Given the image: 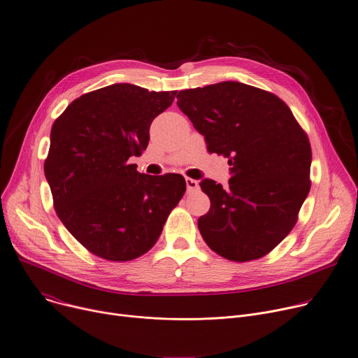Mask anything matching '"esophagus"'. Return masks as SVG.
<instances>
[{
  "label": "esophagus",
  "mask_w": 358,
  "mask_h": 358,
  "mask_svg": "<svg viewBox=\"0 0 358 358\" xmlns=\"http://www.w3.org/2000/svg\"><path fill=\"white\" fill-rule=\"evenodd\" d=\"M185 184H187V191L188 192H192L199 189V181L197 180H192V178H185Z\"/></svg>",
  "instance_id": "34e87169"
}]
</instances>
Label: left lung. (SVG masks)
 Returning <instances> with one entry per match:
<instances>
[{"label": "left lung", "instance_id": "left-lung-1", "mask_svg": "<svg viewBox=\"0 0 358 358\" xmlns=\"http://www.w3.org/2000/svg\"><path fill=\"white\" fill-rule=\"evenodd\" d=\"M177 106L229 158L230 181L200 182L211 207L199 218L207 245L236 263L271 252L292 230L311 187V145L288 106L270 91L236 81L182 90Z\"/></svg>", "mask_w": 358, "mask_h": 358}]
</instances>
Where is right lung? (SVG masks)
Returning a JSON list of instances; mask_svg holds the SVG:
<instances>
[{
  "instance_id": "1",
  "label": "right lung",
  "mask_w": 358,
  "mask_h": 358,
  "mask_svg": "<svg viewBox=\"0 0 358 358\" xmlns=\"http://www.w3.org/2000/svg\"><path fill=\"white\" fill-rule=\"evenodd\" d=\"M177 91L114 84L83 94L54 121L44 162L54 208L71 236L107 262H131L157 243L185 192L180 174L147 176L129 157Z\"/></svg>"
}]
</instances>
